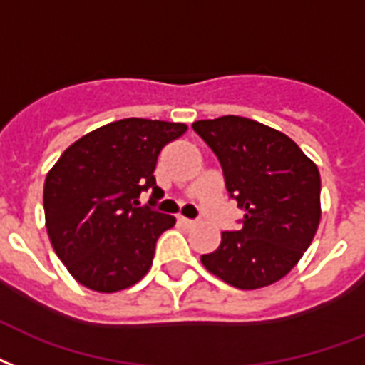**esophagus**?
Returning <instances> with one entry per match:
<instances>
[{"label": "esophagus", "mask_w": 365, "mask_h": 365, "mask_svg": "<svg viewBox=\"0 0 365 365\" xmlns=\"http://www.w3.org/2000/svg\"><path fill=\"white\" fill-rule=\"evenodd\" d=\"M178 224L183 227H193L195 220H189V218H183V216H180V218H178Z\"/></svg>", "instance_id": "34e87169"}]
</instances>
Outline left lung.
Masks as SVG:
<instances>
[{"instance_id":"8db88e82","label":"left lung","mask_w":365,"mask_h":365,"mask_svg":"<svg viewBox=\"0 0 365 365\" xmlns=\"http://www.w3.org/2000/svg\"><path fill=\"white\" fill-rule=\"evenodd\" d=\"M193 130L218 157L227 193L245 210L241 227L222 232L202 266L245 291L279 282L318 230V166L285 133L243 116L197 120Z\"/></svg>"}]
</instances>
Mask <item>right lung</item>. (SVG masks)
I'll use <instances>...</instances> for the list:
<instances>
[{
	"label": "right lung",
	"mask_w": 365,
	"mask_h": 365,
	"mask_svg": "<svg viewBox=\"0 0 365 365\" xmlns=\"http://www.w3.org/2000/svg\"><path fill=\"white\" fill-rule=\"evenodd\" d=\"M185 130L180 122L147 118L110 122L74 141L49 170L43 185L47 233L83 287L116 293L149 272L157 239L176 218L138 207V199L141 191L157 193L158 153Z\"/></svg>",
	"instance_id": "right-lung-1"
}]
</instances>
